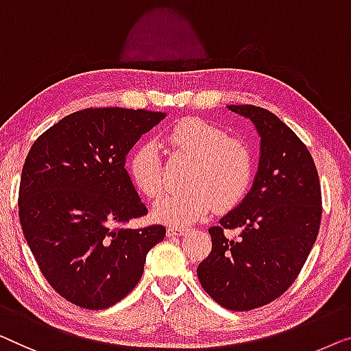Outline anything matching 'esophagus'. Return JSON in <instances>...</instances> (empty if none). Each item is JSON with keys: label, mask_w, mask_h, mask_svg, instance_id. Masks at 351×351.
I'll use <instances>...</instances> for the list:
<instances>
[{"label": "esophagus", "mask_w": 351, "mask_h": 351, "mask_svg": "<svg viewBox=\"0 0 351 351\" xmlns=\"http://www.w3.org/2000/svg\"><path fill=\"white\" fill-rule=\"evenodd\" d=\"M187 230H189L187 227H169V229H167V235H169V237L184 235Z\"/></svg>", "instance_id": "obj_1"}]
</instances>
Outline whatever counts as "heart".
Wrapping results in <instances>:
<instances>
[{"label": "heart", "mask_w": 351, "mask_h": 351, "mask_svg": "<svg viewBox=\"0 0 351 351\" xmlns=\"http://www.w3.org/2000/svg\"><path fill=\"white\" fill-rule=\"evenodd\" d=\"M167 145L175 154L191 159L184 175L186 187L165 192L156 200L152 215L162 223H195L216 205L227 210L243 199L253 176V156L243 141L227 138L223 128L189 117L170 128ZM128 175L143 195L154 199L164 187L159 149L143 143L128 160Z\"/></svg>", "instance_id": "obj_1"}]
</instances>
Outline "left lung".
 Here are the masks:
<instances>
[{
	"mask_svg": "<svg viewBox=\"0 0 351 351\" xmlns=\"http://www.w3.org/2000/svg\"><path fill=\"white\" fill-rule=\"evenodd\" d=\"M253 122L259 164L243 200L210 227L211 253L197 267L200 285L224 308L246 312L272 302L291 285L313 248L322 221V187L307 146L272 112L227 106ZM226 228H237L230 239Z\"/></svg>",
	"mask_w": 351,
	"mask_h": 351,
	"instance_id": "1",
	"label": "left lung"
}]
</instances>
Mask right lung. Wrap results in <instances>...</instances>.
Returning <instances> with one entry per match:
<instances>
[{"instance_id": "right-lung-1", "label": "right lung", "mask_w": 351, "mask_h": 351, "mask_svg": "<svg viewBox=\"0 0 351 351\" xmlns=\"http://www.w3.org/2000/svg\"><path fill=\"white\" fill-rule=\"evenodd\" d=\"M165 112L88 108L43 133L23 164L19 216L49 285L88 310L111 307L140 281L164 226L116 227L147 213L125 170L128 151Z\"/></svg>"}]
</instances>
